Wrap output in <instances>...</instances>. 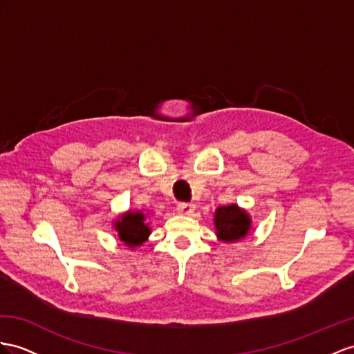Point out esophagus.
I'll return each instance as SVG.
<instances>
[{
    "mask_svg": "<svg viewBox=\"0 0 354 354\" xmlns=\"http://www.w3.org/2000/svg\"><path fill=\"white\" fill-rule=\"evenodd\" d=\"M194 209H196V206L193 203H187V202H180L176 206V211L180 215H192L194 212Z\"/></svg>",
    "mask_w": 354,
    "mask_h": 354,
    "instance_id": "1",
    "label": "esophagus"
}]
</instances>
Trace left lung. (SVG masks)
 Returning <instances> with one entry per match:
<instances>
[{"instance_id":"obj_1","label":"left lung","mask_w":354,"mask_h":354,"mask_svg":"<svg viewBox=\"0 0 354 354\" xmlns=\"http://www.w3.org/2000/svg\"><path fill=\"white\" fill-rule=\"evenodd\" d=\"M214 224L216 236L224 242H236L247 236L251 229L250 215L238 205L220 206L215 211Z\"/></svg>"}]
</instances>
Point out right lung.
I'll use <instances>...</instances> for the list:
<instances>
[{
	"label": "right lung",
	"instance_id": "obj_1",
	"mask_svg": "<svg viewBox=\"0 0 354 354\" xmlns=\"http://www.w3.org/2000/svg\"><path fill=\"white\" fill-rule=\"evenodd\" d=\"M145 220H147V215L143 212L129 211L120 215V218L115 221L118 236L129 248L140 247L151 234V229Z\"/></svg>",
	"mask_w": 354,
	"mask_h": 354
}]
</instances>
